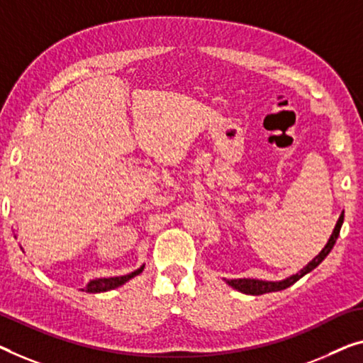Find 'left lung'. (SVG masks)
<instances>
[{
    "mask_svg": "<svg viewBox=\"0 0 363 363\" xmlns=\"http://www.w3.org/2000/svg\"><path fill=\"white\" fill-rule=\"evenodd\" d=\"M342 223H344V212L340 213L337 223L333 230V235L328 240L326 246L321 250V252L318 254L316 257H313L305 267L298 270V272L290 275V277H286L284 280H277V282H269V280H257V279H231V280H226V284H228L230 286H233L235 290L241 291V294H246V295H264V294H270V291H279V290L289 289L290 285H294L296 280H300L303 277V275H306L308 272H311L313 269H316L324 261V259H326V256L331 252L334 245H336Z\"/></svg>",
    "mask_w": 363,
    "mask_h": 363,
    "instance_id": "8db88e82",
    "label": "left lung"
}]
</instances>
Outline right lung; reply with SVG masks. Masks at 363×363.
I'll return each instance as SVG.
<instances>
[{"label": "right lung", "mask_w": 363, "mask_h": 363, "mask_svg": "<svg viewBox=\"0 0 363 363\" xmlns=\"http://www.w3.org/2000/svg\"><path fill=\"white\" fill-rule=\"evenodd\" d=\"M145 266H142L137 270H133L132 274H127V275H121V277H109V279H93L89 280L88 285L84 286V289H81L83 291H86V294H101V291H109V290H113L117 289V286L123 285L125 282H128L130 279H133L135 275L142 274Z\"/></svg>", "instance_id": "right-lung-1"}]
</instances>
